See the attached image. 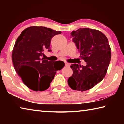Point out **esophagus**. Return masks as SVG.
I'll return each mask as SVG.
<instances>
[{
  "instance_id": "esophagus-1",
  "label": "esophagus",
  "mask_w": 124,
  "mask_h": 124,
  "mask_svg": "<svg viewBox=\"0 0 124 124\" xmlns=\"http://www.w3.org/2000/svg\"><path fill=\"white\" fill-rule=\"evenodd\" d=\"M70 64L68 63H65V66L70 67Z\"/></svg>"
}]
</instances>
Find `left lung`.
I'll use <instances>...</instances> for the list:
<instances>
[{"label":"left lung","mask_w":124,"mask_h":124,"mask_svg":"<svg viewBox=\"0 0 124 124\" xmlns=\"http://www.w3.org/2000/svg\"><path fill=\"white\" fill-rule=\"evenodd\" d=\"M70 38L86 66L71 65L73 74L68 85L73 90L86 91L104 78L110 61V46L106 35L96 29L79 28L70 33Z\"/></svg>","instance_id":"obj_1"}]
</instances>
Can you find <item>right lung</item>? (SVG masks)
<instances>
[{"instance_id":"right-lung-1","label":"right lung","mask_w":124,"mask_h":124,"mask_svg":"<svg viewBox=\"0 0 124 124\" xmlns=\"http://www.w3.org/2000/svg\"><path fill=\"white\" fill-rule=\"evenodd\" d=\"M61 33L45 27L32 26L23 31L16 40L12 54L14 68L24 84L33 91L47 89L56 72L64 66L63 61L42 58L46 50L51 51L52 38Z\"/></svg>"}]
</instances>
